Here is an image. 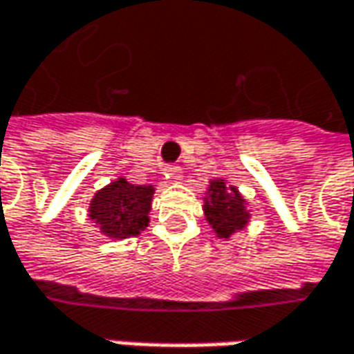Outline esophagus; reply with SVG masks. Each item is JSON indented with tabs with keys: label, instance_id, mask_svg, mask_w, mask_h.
<instances>
[{
	"label": "esophagus",
	"instance_id": "34e87169",
	"mask_svg": "<svg viewBox=\"0 0 354 354\" xmlns=\"http://www.w3.org/2000/svg\"><path fill=\"white\" fill-rule=\"evenodd\" d=\"M165 177L169 179V181H181L183 179V169L179 167V165H167V169H165Z\"/></svg>",
	"mask_w": 354,
	"mask_h": 354
}]
</instances>
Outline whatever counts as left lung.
<instances>
[{"label": "left lung", "mask_w": 354, "mask_h": 354, "mask_svg": "<svg viewBox=\"0 0 354 354\" xmlns=\"http://www.w3.org/2000/svg\"><path fill=\"white\" fill-rule=\"evenodd\" d=\"M236 187L226 189L225 179H214L209 187V198L205 201V214L218 238H228L248 223V211L244 207Z\"/></svg>", "instance_id": "8db88e82"}]
</instances>
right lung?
I'll return each instance as SVG.
<instances>
[{
	"label": "right lung",
	"instance_id": "right-lung-1",
	"mask_svg": "<svg viewBox=\"0 0 354 354\" xmlns=\"http://www.w3.org/2000/svg\"><path fill=\"white\" fill-rule=\"evenodd\" d=\"M151 197V185H131L126 179H118L90 201V218L106 236L118 240L136 236L149 223Z\"/></svg>",
	"mask_w": 354,
	"mask_h": 354
}]
</instances>
